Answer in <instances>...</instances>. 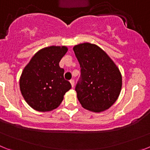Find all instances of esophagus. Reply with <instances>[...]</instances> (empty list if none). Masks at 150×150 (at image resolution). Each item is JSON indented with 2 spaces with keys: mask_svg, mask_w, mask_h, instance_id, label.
<instances>
[{
  "mask_svg": "<svg viewBox=\"0 0 150 150\" xmlns=\"http://www.w3.org/2000/svg\"><path fill=\"white\" fill-rule=\"evenodd\" d=\"M70 83H71V86H72V88H74V79H71V80H70Z\"/></svg>",
  "mask_w": 150,
  "mask_h": 150,
  "instance_id": "esophagus-1",
  "label": "esophagus"
}]
</instances>
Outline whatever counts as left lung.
<instances>
[{
    "instance_id": "8db88e82",
    "label": "left lung",
    "mask_w": 150,
    "mask_h": 150,
    "mask_svg": "<svg viewBox=\"0 0 150 150\" xmlns=\"http://www.w3.org/2000/svg\"><path fill=\"white\" fill-rule=\"evenodd\" d=\"M73 50L81 68L75 88L79 103L92 112L109 109L121 91L122 81L119 68L97 45L84 43Z\"/></svg>"
}]
</instances>
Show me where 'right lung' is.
<instances>
[{"label":"right lung","mask_w":150,"mask_h":150,"mask_svg":"<svg viewBox=\"0 0 150 150\" xmlns=\"http://www.w3.org/2000/svg\"><path fill=\"white\" fill-rule=\"evenodd\" d=\"M67 52L66 46H52L38 51L24 68L19 79L22 95L30 107L40 112L55 109L71 89L64 78L59 62Z\"/></svg>","instance_id":"obj_1"}]
</instances>
